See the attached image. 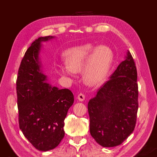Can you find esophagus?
<instances>
[{"label": "esophagus", "instance_id": "esophagus-1", "mask_svg": "<svg viewBox=\"0 0 157 157\" xmlns=\"http://www.w3.org/2000/svg\"><path fill=\"white\" fill-rule=\"evenodd\" d=\"M78 100H79V101H84V99H85V95L83 94H79L78 95Z\"/></svg>", "mask_w": 157, "mask_h": 157}]
</instances>
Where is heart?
I'll list each match as a JSON object with an SVG mask.
<instances>
[{
  "label": "heart",
  "mask_w": 157,
  "mask_h": 157,
  "mask_svg": "<svg viewBox=\"0 0 157 157\" xmlns=\"http://www.w3.org/2000/svg\"><path fill=\"white\" fill-rule=\"evenodd\" d=\"M112 61L113 53L109 48L87 44L72 48L66 52V64L59 66V72L63 75L73 76L84 71L86 84L98 86L107 76Z\"/></svg>",
  "instance_id": "b5f03b06"
}]
</instances>
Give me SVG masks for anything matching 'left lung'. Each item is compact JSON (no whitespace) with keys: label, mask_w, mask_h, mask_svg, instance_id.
I'll use <instances>...</instances> for the list:
<instances>
[{"label":"left lung","mask_w":157,"mask_h":157,"mask_svg":"<svg viewBox=\"0 0 157 157\" xmlns=\"http://www.w3.org/2000/svg\"><path fill=\"white\" fill-rule=\"evenodd\" d=\"M137 71L134 59L127 55L88 103L90 133L105 147L121 145L134 131L138 103Z\"/></svg>","instance_id":"8db88e82"}]
</instances>
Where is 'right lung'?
Listing matches in <instances>:
<instances>
[{"instance_id": "obj_1", "label": "right lung", "mask_w": 157, "mask_h": 157, "mask_svg": "<svg viewBox=\"0 0 157 157\" xmlns=\"http://www.w3.org/2000/svg\"><path fill=\"white\" fill-rule=\"evenodd\" d=\"M53 36L39 37L25 52L17 81L18 123L23 135L40 151L52 150L64 136V119L74 102L73 93L48 82L42 73V43Z\"/></svg>"}]
</instances>
